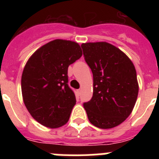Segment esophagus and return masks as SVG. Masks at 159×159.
I'll return each instance as SVG.
<instances>
[{"instance_id": "34e87169", "label": "esophagus", "mask_w": 159, "mask_h": 159, "mask_svg": "<svg viewBox=\"0 0 159 159\" xmlns=\"http://www.w3.org/2000/svg\"><path fill=\"white\" fill-rule=\"evenodd\" d=\"M77 93H78L79 95H80V94H81V89H78V90H77Z\"/></svg>"}]
</instances>
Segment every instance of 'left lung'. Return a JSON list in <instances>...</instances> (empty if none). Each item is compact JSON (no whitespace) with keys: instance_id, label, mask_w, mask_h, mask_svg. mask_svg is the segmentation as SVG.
<instances>
[{"instance_id":"8db88e82","label":"left lung","mask_w":159,"mask_h":159,"mask_svg":"<svg viewBox=\"0 0 159 159\" xmlns=\"http://www.w3.org/2000/svg\"><path fill=\"white\" fill-rule=\"evenodd\" d=\"M93 74V95L84 103L90 123L101 129L121 124L130 115L139 93L136 70L127 55L107 42L81 44Z\"/></svg>"}]
</instances>
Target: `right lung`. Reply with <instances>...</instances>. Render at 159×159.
<instances>
[{"label":"right lung","mask_w":159,"mask_h":159,"mask_svg":"<svg viewBox=\"0 0 159 159\" xmlns=\"http://www.w3.org/2000/svg\"><path fill=\"white\" fill-rule=\"evenodd\" d=\"M82 55L78 43L58 39L37 49L25 64L24 102L32 118L44 127L58 128L68 121L76 100L67 84V68Z\"/></svg>","instance_id":"obj_1"}]
</instances>
